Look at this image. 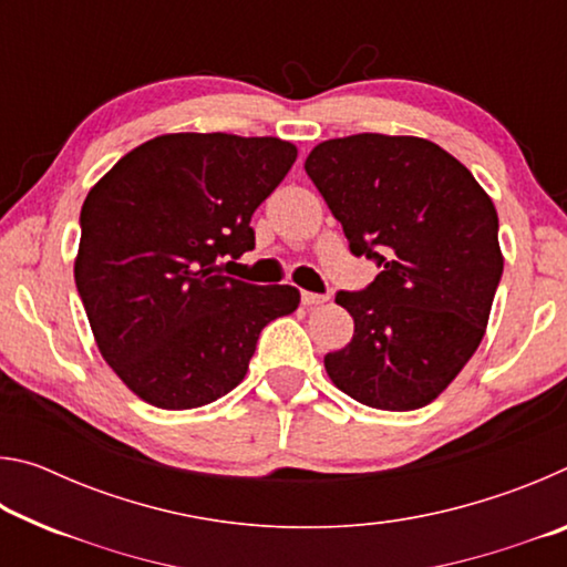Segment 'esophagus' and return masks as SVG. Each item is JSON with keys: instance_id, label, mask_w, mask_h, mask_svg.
<instances>
[{"instance_id": "1", "label": "esophagus", "mask_w": 567, "mask_h": 567, "mask_svg": "<svg viewBox=\"0 0 567 567\" xmlns=\"http://www.w3.org/2000/svg\"><path fill=\"white\" fill-rule=\"evenodd\" d=\"M330 297L328 295H315V292H302V305L307 307H318V305H324L328 302Z\"/></svg>"}]
</instances>
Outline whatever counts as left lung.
<instances>
[{"label":"left lung","mask_w":567,"mask_h":567,"mask_svg":"<svg viewBox=\"0 0 567 567\" xmlns=\"http://www.w3.org/2000/svg\"><path fill=\"white\" fill-rule=\"evenodd\" d=\"M305 172L354 255L382 272L338 292L352 340L324 354L334 388L368 408H425L473 358L503 275L497 213L463 162L435 142L352 134L320 142Z\"/></svg>","instance_id":"obj_1"}]
</instances>
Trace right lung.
<instances>
[{
  "label": "right lung",
  "mask_w": 567,
  "mask_h": 567,
  "mask_svg": "<svg viewBox=\"0 0 567 567\" xmlns=\"http://www.w3.org/2000/svg\"><path fill=\"white\" fill-rule=\"evenodd\" d=\"M277 137L159 134L127 152L82 205L76 290L104 362L140 400L192 410L245 380L267 322L292 315V285L223 275L255 247V209L295 165Z\"/></svg>",
  "instance_id": "right-lung-1"
}]
</instances>
